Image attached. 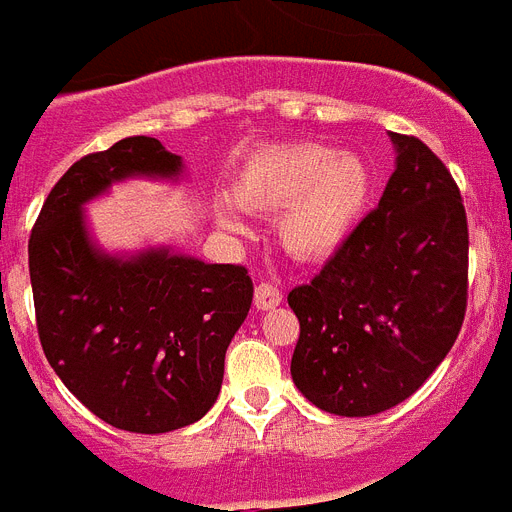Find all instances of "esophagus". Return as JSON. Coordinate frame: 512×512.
Listing matches in <instances>:
<instances>
[{
	"label": "esophagus",
	"mask_w": 512,
	"mask_h": 512,
	"mask_svg": "<svg viewBox=\"0 0 512 512\" xmlns=\"http://www.w3.org/2000/svg\"><path fill=\"white\" fill-rule=\"evenodd\" d=\"M281 305V292L278 286L268 284V281H260L255 286V307L257 310H273V307Z\"/></svg>",
	"instance_id": "1"
}]
</instances>
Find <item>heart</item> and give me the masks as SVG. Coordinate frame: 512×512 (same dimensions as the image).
Returning a JSON list of instances; mask_svg holds the SVG:
<instances>
[{
    "label": "heart",
    "mask_w": 512,
    "mask_h": 512,
    "mask_svg": "<svg viewBox=\"0 0 512 512\" xmlns=\"http://www.w3.org/2000/svg\"><path fill=\"white\" fill-rule=\"evenodd\" d=\"M371 178L365 162L350 152H331L318 141H294L257 149L239 170V205L278 213L281 247L297 260H323L350 236L368 202ZM226 228H242L231 207L220 210Z\"/></svg>",
    "instance_id": "heart-1"
}]
</instances>
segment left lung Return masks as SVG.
Wrapping results in <instances>:
<instances>
[{
    "instance_id": "obj_1",
    "label": "left lung",
    "mask_w": 512,
    "mask_h": 512,
    "mask_svg": "<svg viewBox=\"0 0 512 512\" xmlns=\"http://www.w3.org/2000/svg\"><path fill=\"white\" fill-rule=\"evenodd\" d=\"M397 168L310 284L294 286L297 389L363 418L418 392L458 339L468 305V220L455 178L421 139L392 134Z\"/></svg>"
}]
</instances>
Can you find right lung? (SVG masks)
I'll use <instances>...</instances> for the list:
<instances>
[{
  "instance_id": "1",
  "label": "right lung",
  "mask_w": 512,
  "mask_h": 512,
  "mask_svg": "<svg viewBox=\"0 0 512 512\" xmlns=\"http://www.w3.org/2000/svg\"><path fill=\"white\" fill-rule=\"evenodd\" d=\"M181 157L128 136L73 162L28 239L41 350L62 384L115 429L165 434L218 400L223 360L252 305L244 265H207L168 249L99 255L81 205L126 176H176Z\"/></svg>"
}]
</instances>
